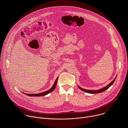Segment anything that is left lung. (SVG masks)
<instances>
[{
  "mask_svg": "<svg viewBox=\"0 0 128 128\" xmlns=\"http://www.w3.org/2000/svg\"><path fill=\"white\" fill-rule=\"evenodd\" d=\"M116 79V78L113 81H112L108 85H107V86H106L105 87H104V88H101V89L98 90H86V89L82 88H81L80 87V86H78V87H79V88H80L81 90H82L84 91V92H86V93H90V94H97V93H101V92H103V91H105V90H106L107 89H108L109 87H110V86L114 84V82L115 81Z\"/></svg>",
  "mask_w": 128,
  "mask_h": 128,
  "instance_id": "1",
  "label": "left lung"
}]
</instances>
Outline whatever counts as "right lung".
Listing matches in <instances>:
<instances>
[{"mask_svg": "<svg viewBox=\"0 0 128 128\" xmlns=\"http://www.w3.org/2000/svg\"><path fill=\"white\" fill-rule=\"evenodd\" d=\"M57 80H58V78H57L56 80H55V82H54V83L53 85V86L48 90L46 91V92H42V93H38V94H26V93H24L25 95H27L29 96H35V97H39V96H44V95H46L47 94H48V93H50L51 92H52V91L55 88L56 86V85H57Z\"/></svg>", "mask_w": 128, "mask_h": 128, "instance_id": "1", "label": "right lung"}]
</instances>
